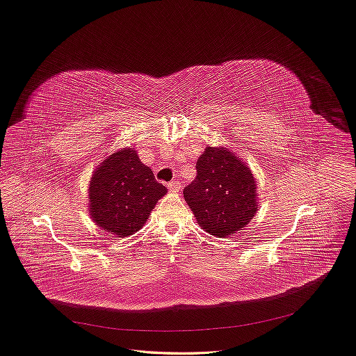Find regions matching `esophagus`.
Returning <instances> with one entry per match:
<instances>
[{
    "label": "esophagus",
    "instance_id": "34e87169",
    "mask_svg": "<svg viewBox=\"0 0 356 356\" xmlns=\"http://www.w3.org/2000/svg\"><path fill=\"white\" fill-rule=\"evenodd\" d=\"M167 188L172 189V191H180L181 189V183L180 181H170V183L167 184Z\"/></svg>",
    "mask_w": 356,
    "mask_h": 356
}]
</instances>
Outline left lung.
<instances>
[{"label": "left lung", "instance_id": "8db88e82", "mask_svg": "<svg viewBox=\"0 0 356 356\" xmlns=\"http://www.w3.org/2000/svg\"><path fill=\"white\" fill-rule=\"evenodd\" d=\"M197 176L183 191L200 228L215 236L241 231L257 212L255 179L229 149L208 147L196 164Z\"/></svg>", "mask_w": 356, "mask_h": 356}]
</instances>
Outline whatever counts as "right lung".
<instances>
[{
    "label": "right lung",
    "mask_w": 356,
    "mask_h": 356,
    "mask_svg": "<svg viewBox=\"0 0 356 356\" xmlns=\"http://www.w3.org/2000/svg\"><path fill=\"white\" fill-rule=\"evenodd\" d=\"M167 189L152 168L144 165L134 148H124L109 156L90 180V216L106 232L128 236L148 219Z\"/></svg>",
    "instance_id": "right-lung-1"
}]
</instances>
